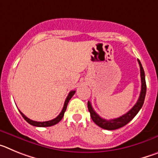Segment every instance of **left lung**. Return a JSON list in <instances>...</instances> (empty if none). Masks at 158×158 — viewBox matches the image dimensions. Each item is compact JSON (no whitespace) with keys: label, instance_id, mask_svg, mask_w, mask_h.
Here are the masks:
<instances>
[{"label":"left lung","instance_id":"obj_1","mask_svg":"<svg viewBox=\"0 0 158 158\" xmlns=\"http://www.w3.org/2000/svg\"><path fill=\"white\" fill-rule=\"evenodd\" d=\"M139 62V66H140V74H141V81H142V88H141V93L139 98L138 101L136 102V104H135L132 108L126 114H124L122 116L118 117V118H114V119H110V120H107L104 118H101L98 114H96V111L93 110V107L91 105L90 101H88V108L90 112V116H91L93 122L99 126L100 127L103 128L105 130H109V131H112V130H116L118 128L123 127V126L127 125L130 121H131L134 118V117L138 114L140 109L142 108L143 103L145 100V96H146V79H145V72L144 69L142 68V65L141 64L140 61L138 59Z\"/></svg>","mask_w":158,"mask_h":158}]
</instances>
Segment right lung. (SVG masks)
Returning a JSON list of instances; mask_svg holds the SVG:
<instances>
[{
  "label": "right lung",
  "instance_id": "add662e5",
  "mask_svg": "<svg viewBox=\"0 0 158 158\" xmlns=\"http://www.w3.org/2000/svg\"><path fill=\"white\" fill-rule=\"evenodd\" d=\"M75 92H76V91H71L70 93H69L68 96H67L66 99H65V104H64L63 108H62V111H61V113H60L59 115H58V116L56 117V118H54V119H52V120L45 121V122H37V121H33V120H31V119H30V118H27V116H25V115H23V113H22L20 111H19V112H20V114H21L22 116H23V118H24L25 120L27 121V122L29 124L32 125V126L40 127H46L54 126V125L57 124V123H59L60 121L62 120V118H63L64 113H65V110H66V107H67V105H68V103H69V100H70V99L72 98V96H73V95H74Z\"/></svg>",
  "mask_w": 158,
  "mask_h": 158
}]
</instances>
